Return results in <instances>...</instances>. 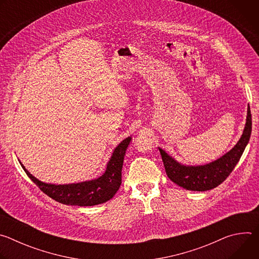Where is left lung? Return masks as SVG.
<instances>
[{"instance_id": "left-lung-1", "label": "left lung", "mask_w": 259, "mask_h": 259, "mask_svg": "<svg viewBox=\"0 0 259 259\" xmlns=\"http://www.w3.org/2000/svg\"><path fill=\"white\" fill-rule=\"evenodd\" d=\"M251 130L252 120L250 106L248 105L246 125L237 144L226 155L206 165H183L159 147L167 176L177 186L189 191L205 192L218 187L228 178L240 161L249 142Z\"/></svg>"}]
</instances>
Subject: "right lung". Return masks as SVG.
Masks as SVG:
<instances>
[{
	"mask_svg": "<svg viewBox=\"0 0 259 259\" xmlns=\"http://www.w3.org/2000/svg\"><path fill=\"white\" fill-rule=\"evenodd\" d=\"M132 138H125L115 149L105 172L98 178L69 184L46 183L32 176L20 163L27 176L36 187L56 202L71 206H94L112 199L122 183V168L126 151Z\"/></svg>",
	"mask_w": 259,
	"mask_h": 259,
	"instance_id": "add662e5",
	"label": "right lung"
}]
</instances>
